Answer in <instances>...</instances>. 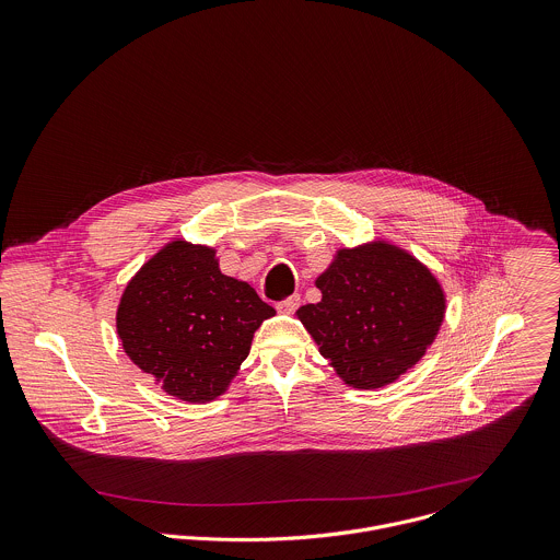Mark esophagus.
<instances>
[{
  "mask_svg": "<svg viewBox=\"0 0 560 560\" xmlns=\"http://www.w3.org/2000/svg\"><path fill=\"white\" fill-rule=\"evenodd\" d=\"M299 307H301V296H299V294H294V296H290V299L277 303V311H281V313H294Z\"/></svg>",
  "mask_w": 560,
  "mask_h": 560,
  "instance_id": "esophagus-1",
  "label": "esophagus"
}]
</instances>
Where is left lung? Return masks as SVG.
I'll list each match as a JSON object with an SVG mask.
<instances>
[{"instance_id":"obj_1","label":"left lung","mask_w":560,"mask_h":560,"mask_svg":"<svg viewBox=\"0 0 560 560\" xmlns=\"http://www.w3.org/2000/svg\"><path fill=\"white\" fill-rule=\"evenodd\" d=\"M315 285L322 301L296 315L354 388L386 386L417 365L444 319L446 301L432 270L384 241L337 250Z\"/></svg>"}]
</instances>
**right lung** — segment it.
Here are the masks:
<instances>
[{
  "label": "right lung",
  "instance_id": "right-lung-1",
  "mask_svg": "<svg viewBox=\"0 0 560 560\" xmlns=\"http://www.w3.org/2000/svg\"><path fill=\"white\" fill-rule=\"evenodd\" d=\"M272 315L249 283L219 270L217 250L178 238L128 281L116 328L128 359L167 395L206 404L228 390Z\"/></svg>",
  "mask_w": 560,
  "mask_h": 560
}]
</instances>
